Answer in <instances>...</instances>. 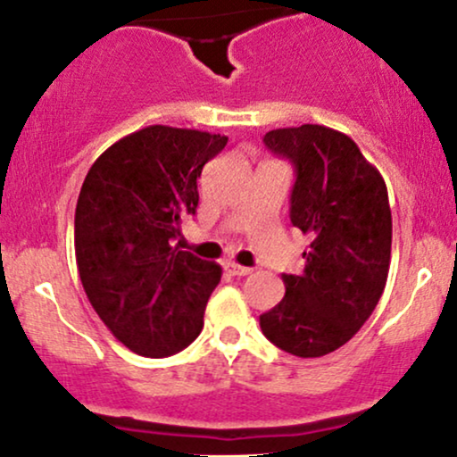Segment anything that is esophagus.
Wrapping results in <instances>:
<instances>
[{
    "label": "esophagus",
    "mask_w": 457,
    "mask_h": 457,
    "mask_svg": "<svg viewBox=\"0 0 457 457\" xmlns=\"http://www.w3.org/2000/svg\"><path fill=\"white\" fill-rule=\"evenodd\" d=\"M225 272H228V275H232V277H245V275H249L251 269L236 264V262H228V264H225Z\"/></svg>",
    "instance_id": "1"
}]
</instances>
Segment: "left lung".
<instances>
[{
	"instance_id": "obj_1",
	"label": "left lung",
	"mask_w": 457,
	"mask_h": 457,
	"mask_svg": "<svg viewBox=\"0 0 457 457\" xmlns=\"http://www.w3.org/2000/svg\"><path fill=\"white\" fill-rule=\"evenodd\" d=\"M264 144L295 165L290 219L312 243L303 275H283L286 296L260 327L277 348L316 359L350 342L378 305L391 264L389 193L359 145L335 129H275Z\"/></svg>"
}]
</instances>
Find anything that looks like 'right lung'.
<instances>
[{
  "mask_svg": "<svg viewBox=\"0 0 457 457\" xmlns=\"http://www.w3.org/2000/svg\"><path fill=\"white\" fill-rule=\"evenodd\" d=\"M228 137L154 124L94 161L75 211L83 290L118 342L150 359L185 350L202 333L221 266L176 238L195 214L197 178Z\"/></svg>",
  "mask_w": 457,
  "mask_h": 457,
  "instance_id": "obj_1",
  "label": "right lung"
}]
</instances>
